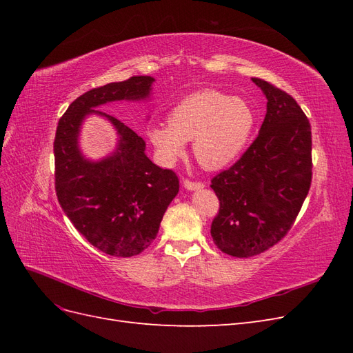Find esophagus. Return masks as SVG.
Here are the masks:
<instances>
[{"label":"esophagus","instance_id":"obj_1","mask_svg":"<svg viewBox=\"0 0 353 353\" xmlns=\"http://www.w3.org/2000/svg\"><path fill=\"white\" fill-rule=\"evenodd\" d=\"M183 184L187 190H200L205 187V184L200 183V181H191V179H184Z\"/></svg>","mask_w":353,"mask_h":353}]
</instances>
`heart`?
I'll list each match as a JSON object with an SVG mask.
<instances>
[{"instance_id": "b5f03b06", "label": "heart", "mask_w": 353, "mask_h": 353, "mask_svg": "<svg viewBox=\"0 0 353 353\" xmlns=\"http://www.w3.org/2000/svg\"><path fill=\"white\" fill-rule=\"evenodd\" d=\"M254 114L241 99L215 90H205L181 100L168 116V123L148 130L159 159L172 165L185 152V141H194L201 166L219 169L236 159L248 143Z\"/></svg>"}]
</instances>
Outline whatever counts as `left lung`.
<instances>
[{
    "label": "left lung",
    "instance_id": "8db88e82",
    "mask_svg": "<svg viewBox=\"0 0 353 353\" xmlns=\"http://www.w3.org/2000/svg\"><path fill=\"white\" fill-rule=\"evenodd\" d=\"M266 114L261 131L236 163L212 178L219 199L212 239L223 253L250 258L290 231L312 181L311 123L290 94L259 78Z\"/></svg>",
    "mask_w": 353,
    "mask_h": 353
}]
</instances>
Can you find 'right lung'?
I'll return each mask as SVG.
<instances>
[{
  "instance_id": "add662e5",
  "label": "right lung",
  "mask_w": 353,
  "mask_h": 353,
  "mask_svg": "<svg viewBox=\"0 0 353 353\" xmlns=\"http://www.w3.org/2000/svg\"><path fill=\"white\" fill-rule=\"evenodd\" d=\"M153 81L132 77L82 94L60 117L54 138V185L61 209L94 248L119 258L140 254L153 243L179 179L145 156L144 140L130 126L94 108L145 99ZM90 112L108 117L120 135L118 150L101 163L83 159L77 147L80 123Z\"/></svg>"
}]
</instances>
